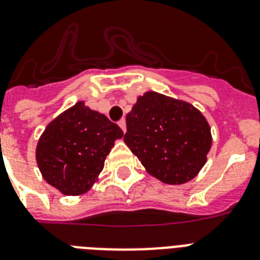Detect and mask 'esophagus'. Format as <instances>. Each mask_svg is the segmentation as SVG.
I'll list each match as a JSON object with an SVG mask.
<instances>
[{"label":"esophagus","instance_id":"esophagus-1","mask_svg":"<svg viewBox=\"0 0 260 260\" xmlns=\"http://www.w3.org/2000/svg\"><path fill=\"white\" fill-rule=\"evenodd\" d=\"M119 125H120V128H121V129H123V132H125L126 131V124H125V120L124 119H121L119 121Z\"/></svg>","mask_w":260,"mask_h":260}]
</instances>
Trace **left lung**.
<instances>
[{"mask_svg":"<svg viewBox=\"0 0 260 260\" xmlns=\"http://www.w3.org/2000/svg\"><path fill=\"white\" fill-rule=\"evenodd\" d=\"M125 121L124 143L157 180L185 184L206 162L210 126L191 104L150 91L137 99Z\"/></svg>","mask_w":260,"mask_h":260,"instance_id":"left-lung-1","label":"left lung"}]
</instances>
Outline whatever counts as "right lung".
<instances>
[{
	"instance_id": "obj_1",
	"label": "right lung",
	"mask_w": 260,
	"mask_h": 260,
	"mask_svg": "<svg viewBox=\"0 0 260 260\" xmlns=\"http://www.w3.org/2000/svg\"><path fill=\"white\" fill-rule=\"evenodd\" d=\"M123 131L106 115L78 102L46 126L37 145L43 178L66 196L87 191Z\"/></svg>"
}]
</instances>
